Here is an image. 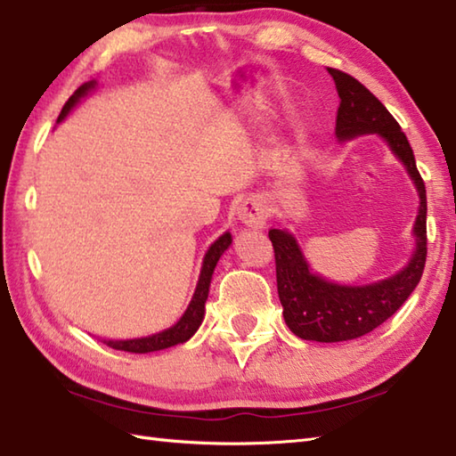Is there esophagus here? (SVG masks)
I'll return each mask as SVG.
<instances>
[{
	"label": "esophagus",
	"mask_w": 456,
	"mask_h": 456,
	"mask_svg": "<svg viewBox=\"0 0 456 456\" xmlns=\"http://www.w3.org/2000/svg\"><path fill=\"white\" fill-rule=\"evenodd\" d=\"M237 213L240 221L245 223L248 227H261L265 225V221L269 219V208H266L265 201L261 198H247L245 201H240V205L237 208Z\"/></svg>",
	"instance_id": "esophagus-1"
}]
</instances>
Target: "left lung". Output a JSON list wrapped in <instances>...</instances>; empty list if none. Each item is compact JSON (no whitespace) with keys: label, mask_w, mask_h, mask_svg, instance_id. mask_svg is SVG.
I'll return each mask as SVG.
<instances>
[{"label":"left lung","mask_w":456,"mask_h":456,"mask_svg":"<svg viewBox=\"0 0 456 456\" xmlns=\"http://www.w3.org/2000/svg\"><path fill=\"white\" fill-rule=\"evenodd\" d=\"M328 73L340 96L336 114L338 138L347 140L378 132L407 167L421 198L411 263L391 279L365 287H340L312 274L294 237L281 229L269 231L276 263V289L290 332L302 340L344 342L370 334L394 316L421 281L427 261V191L409 140L386 106L352 75L338 69H328Z\"/></svg>","instance_id":"left-lung-1"}]
</instances>
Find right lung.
<instances>
[{
  "instance_id": "add662e5",
  "label": "right lung",
  "mask_w": 456,
  "mask_h": 456,
  "mask_svg": "<svg viewBox=\"0 0 456 456\" xmlns=\"http://www.w3.org/2000/svg\"><path fill=\"white\" fill-rule=\"evenodd\" d=\"M94 83H86L83 86H78L75 94L69 98L62 106V110L59 114V120L65 118L69 114V110L73 109L77 104V101L80 96H85L88 88H93ZM57 120V122H59ZM231 245V235L225 233L221 235L216 243L209 247L208 255L203 258V266H201V274H200V282L198 289H195L193 298L187 306L185 314L180 318V322L175 326L164 330V332L148 336V338H138V340H104V344L112 347V350H120V352H132V354H148V352H158V350H166V347H172L175 344H183L190 340V338L198 332V328L203 320V312H205V300H208L209 294V282H211V274L216 265L219 261V256L223 255V251Z\"/></svg>"
}]
</instances>
